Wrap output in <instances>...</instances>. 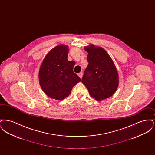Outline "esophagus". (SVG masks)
<instances>
[{
    "instance_id": "obj_1",
    "label": "esophagus",
    "mask_w": 155,
    "mask_h": 155,
    "mask_svg": "<svg viewBox=\"0 0 155 155\" xmlns=\"http://www.w3.org/2000/svg\"><path fill=\"white\" fill-rule=\"evenodd\" d=\"M78 76H79V77L80 78H82V75H83V73L82 72H81V73H78Z\"/></svg>"
}]
</instances>
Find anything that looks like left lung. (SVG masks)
Returning a JSON list of instances; mask_svg holds the SVG:
<instances>
[{
    "label": "left lung",
    "mask_w": 155,
    "mask_h": 155,
    "mask_svg": "<svg viewBox=\"0 0 155 155\" xmlns=\"http://www.w3.org/2000/svg\"><path fill=\"white\" fill-rule=\"evenodd\" d=\"M88 52V65L82 82L89 93L96 101H102L112 96L118 86V75L110 56L101 47L94 45L85 46Z\"/></svg>",
    "instance_id": "1"
}]
</instances>
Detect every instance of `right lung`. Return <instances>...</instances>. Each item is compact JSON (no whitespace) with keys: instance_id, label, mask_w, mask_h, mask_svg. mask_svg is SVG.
Wrapping results in <instances>:
<instances>
[{"instance_id":"add662e5","label":"right lung","mask_w":155,"mask_h":155,"mask_svg":"<svg viewBox=\"0 0 155 155\" xmlns=\"http://www.w3.org/2000/svg\"><path fill=\"white\" fill-rule=\"evenodd\" d=\"M68 48L60 45L51 50L45 56L39 71L41 87L47 96L63 100L81 78L74 73L75 61L67 59Z\"/></svg>"}]
</instances>
